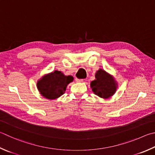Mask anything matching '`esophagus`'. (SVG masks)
Segmentation results:
<instances>
[{
    "mask_svg": "<svg viewBox=\"0 0 155 155\" xmlns=\"http://www.w3.org/2000/svg\"><path fill=\"white\" fill-rule=\"evenodd\" d=\"M76 81H77V83H83V79H78V78H76Z\"/></svg>",
    "mask_w": 155,
    "mask_h": 155,
    "instance_id": "esophagus-1",
    "label": "esophagus"
}]
</instances>
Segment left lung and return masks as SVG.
Instances as JSON below:
<instances>
[{"mask_svg":"<svg viewBox=\"0 0 155 155\" xmlns=\"http://www.w3.org/2000/svg\"><path fill=\"white\" fill-rule=\"evenodd\" d=\"M95 79L90 83L95 95L103 99H108L116 93L118 83L113 76L100 68L95 73Z\"/></svg>","mask_w":155,"mask_h":155,"instance_id":"left-lung-1","label":"left lung"}]
</instances>
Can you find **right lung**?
<instances>
[{"instance_id": "obj_1", "label": "right lung", "mask_w": 155, "mask_h": 155, "mask_svg": "<svg viewBox=\"0 0 155 155\" xmlns=\"http://www.w3.org/2000/svg\"><path fill=\"white\" fill-rule=\"evenodd\" d=\"M74 80L72 76H66L59 70L43 75L36 83L40 94L47 100H55L61 96L69 83Z\"/></svg>"}]
</instances>
